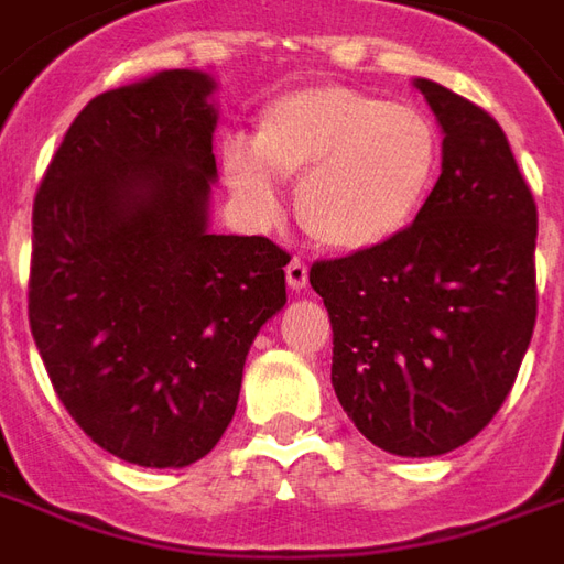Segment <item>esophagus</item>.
<instances>
[{
    "label": "esophagus",
    "instance_id": "esophagus-1",
    "mask_svg": "<svg viewBox=\"0 0 564 564\" xmlns=\"http://www.w3.org/2000/svg\"><path fill=\"white\" fill-rule=\"evenodd\" d=\"M286 283H290V290H295V293L308 286V265H305V259H293L286 265Z\"/></svg>",
    "mask_w": 564,
    "mask_h": 564
}]
</instances>
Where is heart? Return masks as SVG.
Listing matches in <instances>:
<instances>
[{"instance_id": "b5f03b06", "label": "heart", "mask_w": 564, "mask_h": 564, "mask_svg": "<svg viewBox=\"0 0 564 564\" xmlns=\"http://www.w3.org/2000/svg\"><path fill=\"white\" fill-rule=\"evenodd\" d=\"M440 171V133L421 109L348 85H308L274 97L253 149L231 145L226 180L259 219H278L295 186L299 226L323 247L360 253L415 223Z\"/></svg>"}]
</instances>
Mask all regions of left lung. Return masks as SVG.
<instances>
[{"instance_id":"1","label":"left lung","mask_w":564,"mask_h":564,"mask_svg":"<svg viewBox=\"0 0 564 564\" xmlns=\"http://www.w3.org/2000/svg\"><path fill=\"white\" fill-rule=\"evenodd\" d=\"M443 173L393 241L308 271L333 323V388L369 443L431 458L495 419L538 317V204L501 124L419 78Z\"/></svg>"}]
</instances>
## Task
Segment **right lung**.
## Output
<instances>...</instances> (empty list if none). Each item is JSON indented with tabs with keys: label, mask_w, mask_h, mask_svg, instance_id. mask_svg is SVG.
Here are the masks:
<instances>
[{
	"label": "right lung",
	"mask_w": 564,
	"mask_h": 564,
	"mask_svg": "<svg viewBox=\"0 0 564 564\" xmlns=\"http://www.w3.org/2000/svg\"><path fill=\"white\" fill-rule=\"evenodd\" d=\"M210 90L164 69L94 97L35 192V348L78 427L140 467H186L219 443L247 350L286 305L283 247L207 231Z\"/></svg>",
	"instance_id": "right-lung-1"
}]
</instances>
